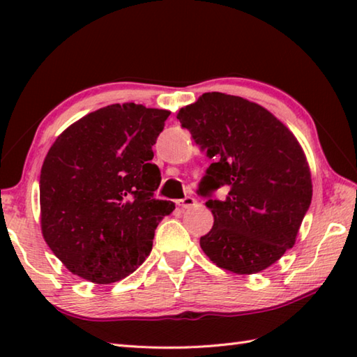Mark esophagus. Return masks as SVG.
Segmentation results:
<instances>
[{
	"mask_svg": "<svg viewBox=\"0 0 357 357\" xmlns=\"http://www.w3.org/2000/svg\"><path fill=\"white\" fill-rule=\"evenodd\" d=\"M176 204L181 208H192L193 206H196V199L193 198V196H185V198H183V199H178Z\"/></svg>",
	"mask_w": 357,
	"mask_h": 357,
	"instance_id": "esophagus-1",
	"label": "esophagus"
}]
</instances>
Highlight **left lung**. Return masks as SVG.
Instances as JSON below:
<instances>
[{
	"instance_id": "left-lung-1",
	"label": "left lung",
	"mask_w": 357,
	"mask_h": 357,
	"mask_svg": "<svg viewBox=\"0 0 357 357\" xmlns=\"http://www.w3.org/2000/svg\"><path fill=\"white\" fill-rule=\"evenodd\" d=\"M178 119L215 159L196 190L215 219L199 239L204 253L238 275L270 267L294 245L312 204V176L298 139L261 105L219 92L204 93ZM221 186L227 195L216 200Z\"/></svg>"
}]
</instances>
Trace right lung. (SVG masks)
<instances>
[{
  "mask_svg": "<svg viewBox=\"0 0 357 357\" xmlns=\"http://www.w3.org/2000/svg\"><path fill=\"white\" fill-rule=\"evenodd\" d=\"M170 112L128 102L102 107L53 142L40 176L41 229L73 275L112 284L130 275L153 245L172 201L153 198L161 172L151 164Z\"/></svg>",
  "mask_w": 357,
  "mask_h": 357,
  "instance_id": "obj_1",
  "label": "right lung"
}]
</instances>
